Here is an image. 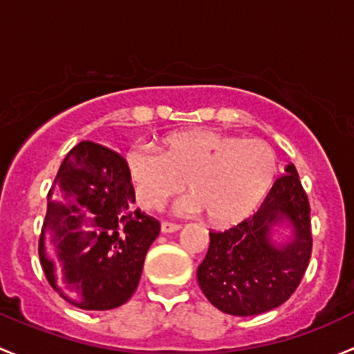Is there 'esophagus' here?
<instances>
[{"label": "esophagus", "mask_w": 354, "mask_h": 354, "mask_svg": "<svg viewBox=\"0 0 354 354\" xmlns=\"http://www.w3.org/2000/svg\"><path fill=\"white\" fill-rule=\"evenodd\" d=\"M180 230V225L170 223V221H162V232L163 233H174Z\"/></svg>", "instance_id": "1"}]
</instances>
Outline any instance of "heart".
<instances>
[{
	"label": "heart",
	"instance_id": "1",
	"mask_svg": "<svg viewBox=\"0 0 354 354\" xmlns=\"http://www.w3.org/2000/svg\"><path fill=\"white\" fill-rule=\"evenodd\" d=\"M126 174L136 203L160 209L185 187L187 213L204 211L213 225H233L249 216L278 176L276 153L262 140H242L214 131L167 134L158 151L126 153Z\"/></svg>",
	"mask_w": 354,
	"mask_h": 354
}]
</instances>
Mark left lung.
<instances>
[{
	"mask_svg": "<svg viewBox=\"0 0 354 354\" xmlns=\"http://www.w3.org/2000/svg\"><path fill=\"white\" fill-rule=\"evenodd\" d=\"M281 224L292 228V239L279 244L272 240V233ZM310 254V204L291 163L252 216L225 232H209V249L198 268V283L218 310L257 315L279 307L293 295Z\"/></svg>",
	"mask_w": 354,
	"mask_h": 354,
	"instance_id": "8db88e82",
	"label": "left lung"
}]
</instances>
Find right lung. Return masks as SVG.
<instances>
[{
    "label": "right lung",
    "instance_id": "obj_1",
    "mask_svg": "<svg viewBox=\"0 0 354 354\" xmlns=\"http://www.w3.org/2000/svg\"><path fill=\"white\" fill-rule=\"evenodd\" d=\"M126 160L82 141L68 153L47 194L39 257L49 285L83 310H111L136 291L160 223L133 209Z\"/></svg>",
    "mask_w": 354,
    "mask_h": 354
}]
</instances>
